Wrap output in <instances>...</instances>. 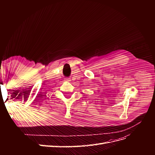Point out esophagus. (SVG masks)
<instances>
[{
	"instance_id": "1",
	"label": "esophagus",
	"mask_w": 155,
	"mask_h": 155,
	"mask_svg": "<svg viewBox=\"0 0 155 155\" xmlns=\"http://www.w3.org/2000/svg\"><path fill=\"white\" fill-rule=\"evenodd\" d=\"M64 80L66 81V82H70V81H71V80H70V78H65Z\"/></svg>"
}]
</instances>
